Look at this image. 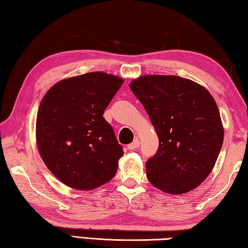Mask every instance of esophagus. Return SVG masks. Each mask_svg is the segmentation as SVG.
Segmentation results:
<instances>
[{"mask_svg": "<svg viewBox=\"0 0 248 248\" xmlns=\"http://www.w3.org/2000/svg\"><path fill=\"white\" fill-rule=\"evenodd\" d=\"M139 146H140V141L138 140V139H136V140L132 142V143H130L128 145V150H134V149L139 148Z\"/></svg>", "mask_w": 248, "mask_h": 248, "instance_id": "34e87169", "label": "esophagus"}]
</instances>
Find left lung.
<instances>
[{
    "mask_svg": "<svg viewBox=\"0 0 248 248\" xmlns=\"http://www.w3.org/2000/svg\"><path fill=\"white\" fill-rule=\"evenodd\" d=\"M158 137L146 177L159 190L180 195L208 177L223 144L219 108L211 94L176 75H143L129 84Z\"/></svg>",
    "mask_w": 248,
    "mask_h": 248,
    "instance_id": "8db88e82",
    "label": "left lung"
}]
</instances>
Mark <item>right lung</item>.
<instances>
[{"label":"right lung","mask_w":248,"mask_h":248,"mask_svg":"<svg viewBox=\"0 0 248 248\" xmlns=\"http://www.w3.org/2000/svg\"><path fill=\"white\" fill-rule=\"evenodd\" d=\"M124 79L104 72L69 78L45 94L36 140L46 166L66 186L92 190L117 173L124 150L104 110Z\"/></svg>","instance_id":"add662e5"}]
</instances>
